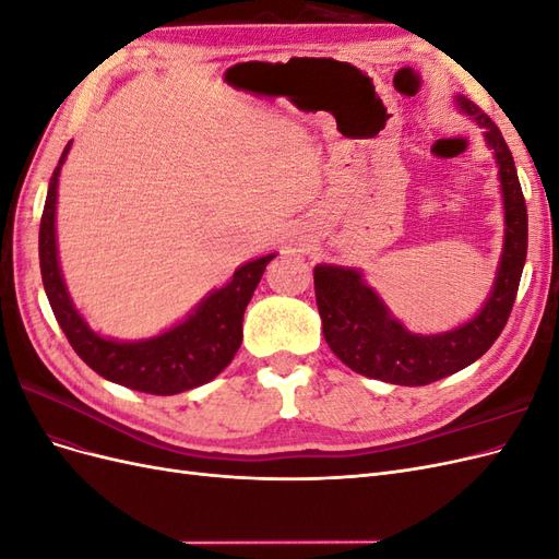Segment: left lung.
<instances>
[{
    "label": "left lung",
    "mask_w": 559,
    "mask_h": 559,
    "mask_svg": "<svg viewBox=\"0 0 559 559\" xmlns=\"http://www.w3.org/2000/svg\"><path fill=\"white\" fill-rule=\"evenodd\" d=\"M456 107L485 130V142L495 151L499 165L506 235L495 286L483 310L466 324L448 333L419 335L392 317L359 270L317 265L314 296L321 331L335 357L359 376L403 386H421L448 378L480 359L511 317L527 259V205L501 130L464 95H456Z\"/></svg>",
    "instance_id": "1"
}]
</instances>
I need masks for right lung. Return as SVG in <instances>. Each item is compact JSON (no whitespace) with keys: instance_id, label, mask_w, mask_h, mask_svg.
Returning <instances> with one entry per match:
<instances>
[{"instance_id":"1","label":"right lung","mask_w":559,"mask_h":559,"mask_svg":"<svg viewBox=\"0 0 559 559\" xmlns=\"http://www.w3.org/2000/svg\"><path fill=\"white\" fill-rule=\"evenodd\" d=\"M70 146L72 142L64 146L53 177H50L39 226L44 289L67 341L97 376L144 394L173 396L214 380L240 349L245 310L253 292H257L265 265L275 259V253L240 265L226 286L212 292L181 324L170 331L138 343H118L111 337L97 335L72 306L58 263V177L67 154H70Z\"/></svg>"}]
</instances>
